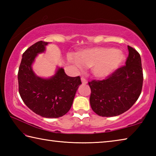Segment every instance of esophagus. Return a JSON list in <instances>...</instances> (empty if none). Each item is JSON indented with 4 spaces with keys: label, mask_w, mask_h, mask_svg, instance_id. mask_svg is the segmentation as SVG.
Wrapping results in <instances>:
<instances>
[{
    "label": "esophagus",
    "mask_w": 156,
    "mask_h": 156,
    "mask_svg": "<svg viewBox=\"0 0 156 156\" xmlns=\"http://www.w3.org/2000/svg\"><path fill=\"white\" fill-rule=\"evenodd\" d=\"M81 81H82V83H83V84H87V80L86 79L84 78V77H82L81 78Z\"/></svg>",
    "instance_id": "1"
}]
</instances>
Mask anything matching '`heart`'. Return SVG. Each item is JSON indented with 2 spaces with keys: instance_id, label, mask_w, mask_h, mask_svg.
<instances>
[{
  "instance_id": "b5f03b06",
  "label": "heart",
  "mask_w": 156,
  "mask_h": 156,
  "mask_svg": "<svg viewBox=\"0 0 156 156\" xmlns=\"http://www.w3.org/2000/svg\"><path fill=\"white\" fill-rule=\"evenodd\" d=\"M76 58H70V60L76 67H91L95 77L103 78L118 68L124 59V55L120 50L112 47H96L78 51Z\"/></svg>"
}]
</instances>
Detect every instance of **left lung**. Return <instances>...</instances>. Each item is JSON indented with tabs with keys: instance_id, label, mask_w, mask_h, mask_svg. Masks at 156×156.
I'll use <instances>...</instances> for the list:
<instances>
[{
	"instance_id": "obj_1",
	"label": "left lung",
	"mask_w": 156,
	"mask_h": 156,
	"mask_svg": "<svg viewBox=\"0 0 156 156\" xmlns=\"http://www.w3.org/2000/svg\"><path fill=\"white\" fill-rule=\"evenodd\" d=\"M125 65L101 80L89 82L90 105L100 116L120 115L133 106L141 94L143 83L141 58L135 49L128 46Z\"/></svg>"
}]
</instances>
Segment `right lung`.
<instances>
[{
	"label": "right lung",
	"mask_w": 156,
	"mask_h": 156,
	"mask_svg": "<svg viewBox=\"0 0 156 156\" xmlns=\"http://www.w3.org/2000/svg\"><path fill=\"white\" fill-rule=\"evenodd\" d=\"M48 43L38 41L23 53L18 73V90L24 103L32 112L44 118H56L69 111L82 83L80 76H68L62 68L47 79L34 73L31 65L38 54L45 51Z\"/></svg>",
	"instance_id": "right-lung-1"
}]
</instances>
